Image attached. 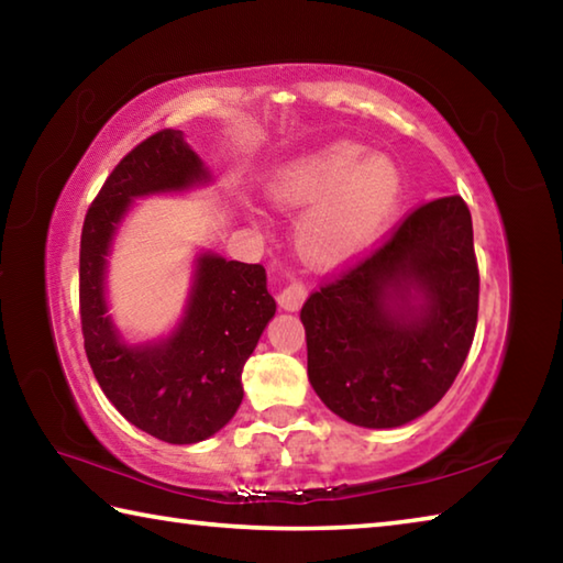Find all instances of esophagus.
<instances>
[{
	"label": "esophagus",
	"instance_id": "34e87169",
	"mask_svg": "<svg viewBox=\"0 0 563 563\" xmlns=\"http://www.w3.org/2000/svg\"><path fill=\"white\" fill-rule=\"evenodd\" d=\"M305 298H308V290H305L302 283H288L285 288L278 292V305L283 310L295 312L302 308Z\"/></svg>",
	"mask_w": 563,
	"mask_h": 563
}]
</instances>
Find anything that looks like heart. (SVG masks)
Here are the masks:
<instances>
[{"instance_id": "heart-1", "label": "heart", "mask_w": 563, "mask_h": 563, "mask_svg": "<svg viewBox=\"0 0 563 563\" xmlns=\"http://www.w3.org/2000/svg\"><path fill=\"white\" fill-rule=\"evenodd\" d=\"M402 174L389 156L335 141L275 170L268 194L285 211L302 208L295 247L310 265L335 268L373 245L402 201Z\"/></svg>"}]
</instances>
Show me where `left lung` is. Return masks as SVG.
Returning <instances> with one entry per match:
<instances>
[{
    "label": "left lung",
    "mask_w": 563,
    "mask_h": 563,
    "mask_svg": "<svg viewBox=\"0 0 563 563\" xmlns=\"http://www.w3.org/2000/svg\"><path fill=\"white\" fill-rule=\"evenodd\" d=\"M476 308L470 208L460 196L437 198L302 305L310 385L350 424L412 422L462 369Z\"/></svg>",
    "instance_id": "obj_1"
}]
</instances>
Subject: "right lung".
I'll list each match as a JSON object with an SVG mask.
<instances>
[{
  "label": "right lung",
  "mask_w": 563,
  "mask_h": 563,
  "mask_svg": "<svg viewBox=\"0 0 563 563\" xmlns=\"http://www.w3.org/2000/svg\"><path fill=\"white\" fill-rule=\"evenodd\" d=\"M213 176L184 131H158L111 170L81 231V330L93 377L133 427L168 444H196L243 402V365L275 316L263 265L194 258L188 298L166 338L129 342L109 316V255L136 198L186 194Z\"/></svg>",
  "instance_id": "obj_1"
}]
</instances>
